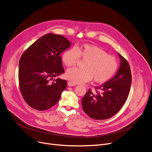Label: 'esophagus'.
<instances>
[{"mask_svg": "<svg viewBox=\"0 0 152 152\" xmlns=\"http://www.w3.org/2000/svg\"><path fill=\"white\" fill-rule=\"evenodd\" d=\"M68 85L69 87H72V86H76V84L73 83V82L68 81Z\"/></svg>", "mask_w": 152, "mask_h": 152, "instance_id": "esophagus-1", "label": "esophagus"}]
</instances>
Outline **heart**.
<instances>
[{
    "label": "heart",
    "mask_w": 152,
    "mask_h": 152,
    "mask_svg": "<svg viewBox=\"0 0 152 152\" xmlns=\"http://www.w3.org/2000/svg\"><path fill=\"white\" fill-rule=\"evenodd\" d=\"M79 58L86 61L83 69L71 68L65 75L68 80L75 84L84 83L92 79L98 84L107 83L113 77L118 68V63L114 56L92 44H84L68 49L61 56L62 61L67 67L75 66Z\"/></svg>",
    "instance_id": "1"
}]
</instances>
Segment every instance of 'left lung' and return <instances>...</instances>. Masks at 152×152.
<instances>
[{
  "label": "left lung",
  "instance_id": "1",
  "mask_svg": "<svg viewBox=\"0 0 152 152\" xmlns=\"http://www.w3.org/2000/svg\"><path fill=\"white\" fill-rule=\"evenodd\" d=\"M121 66L116 75L102 85L89 89L82 99L84 112L94 119H107L120 110L128 96L131 85V71L127 61L119 53Z\"/></svg>",
  "mask_w": 152,
  "mask_h": 152
}]
</instances>
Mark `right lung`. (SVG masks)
Masks as SVG:
<instances>
[{"label": "right lung", "mask_w": 152, "mask_h": 152, "mask_svg": "<svg viewBox=\"0 0 152 152\" xmlns=\"http://www.w3.org/2000/svg\"><path fill=\"white\" fill-rule=\"evenodd\" d=\"M71 44L63 36L49 33L22 54L19 61V87L24 100L31 108L46 110L58 102L67 82L53 78L65 71L60 54Z\"/></svg>", "instance_id": "right-lung-1"}]
</instances>
